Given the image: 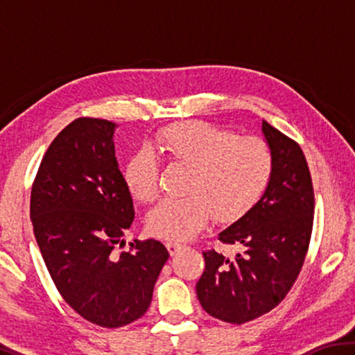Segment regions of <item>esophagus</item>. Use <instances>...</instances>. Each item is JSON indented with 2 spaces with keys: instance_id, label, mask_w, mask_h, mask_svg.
I'll list each match as a JSON object with an SVG mask.
<instances>
[{
  "instance_id": "obj_1",
  "label": "esophagus",
  "mask_w": 355,
  "mask_h": 355,
  "mask_svg": "<svg viewBox=\"0 0 355 355\" xmlns=\"http://www.w3.org/2000/svg\"><path fill=\"white\" fill-rule=\"evenodd\" d=\"M166 245H167V249H169L171 255H175L177 252H180V250L186 248L184 244H180V243H175V241H169V243H167Z\"/></svg>"
}]
</instances>
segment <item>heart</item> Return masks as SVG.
<instances>
[{"mask_svg": "<svg viewBox=\"0 0 355 355\" xmlns=\"http://www.w3.org/2000/svg\"><path fill=\"white\" fill-rule=\"evenodd\" d=\"M155 153L191 169L184 186L188 196L167 197L147 213L148 232L169 241L194 236L211 216L224 224L241 219L266 192L274 172L272 148L261 137H239L207 122L172 125L125 164V184L141 202L153 200L159 191Z\"/></svg>", "mask_w": 355, "mask_h": 355, "instance_id": "obj_1", "label": "heart"}]
</instances>
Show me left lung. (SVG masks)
Listing matches in <instances>:
<instances>
[{
  "instance_id": "8db88e82",
  "label": "left lung",
  "mask_w": 355,
  "mask_h": 355,
  "mask_svg": "<svg viewBox=\"0 0 355 355\" xmlns=\"http://www.w3.org/2000/svg\"><path fill=\"white\" fill-rule=\"evenodd\" d=\"M263 133L274 153L271 182L257 205L218 238L241 252H203L205 271L196 285L203 310L232 324L255 320L285 299L313 228L315 192L302 148L268 122Z\"/></svg>"
}]
</instances>
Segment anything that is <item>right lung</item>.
<instances>
[{
	"label": "right lung",
	"mask_w": 355,
	"mask_h": 355,
	"mask_svg": "<svg viewBox=\"0 0 355 355\" xmlns=\"http://www.w3.org/2000/svg\"><path fill=\"white\" fill-rule=\"evenodd\" d=\"M116 123L80 117L42 158L31 189L34 236L59 294L84 320L117 329L146 313L169 252L135 239L114 255L135 219L133 199L119 171Z\"/></svg>",
	"instance_id": "right-lung-1"
}]
</instances>
